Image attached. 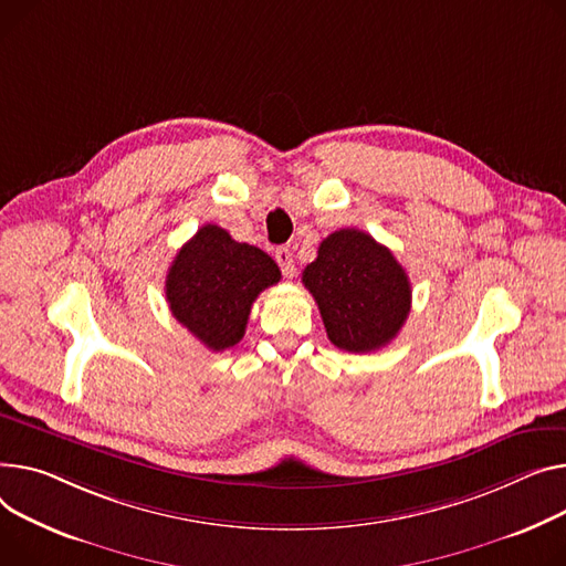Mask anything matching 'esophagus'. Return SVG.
Wrapping results in <instances>:
<instances>
[{"instance_id":"esophagus-1","label":"esophagus","mask_w":566,"mask_h":566,"mask_svg":"<svg viewBox=\"0 0 566 566\" xmlns=\"http://www.w3.org/2000/svg\"><path fill=\"white\" fill-rule=\"evenodd\" d=\"M275 261H277V266L282 269V273H284L286 277H293V273H295V261H293V252H291L289 248H277V250H275Z\"/></svg>"}]
</instances>
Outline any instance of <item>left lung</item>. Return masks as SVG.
<instances>
[{"label": "left lung", "instance_id": "left-lung-1", "mask_svg": "<svg viewBox=\"0 0 566 566\" xmlns=\"http://www.w3.org/2000/svg\"><path fill=\"white\" fill-rule=\"evenodd\" d=\"M327 338L348 353H373L402 329L411 284L389 248L361 230H338L318 245L303 271Z\"/></svg>", "mask_w": 566, "mask_h": 566}]
</instances>
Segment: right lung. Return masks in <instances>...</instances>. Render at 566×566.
I'll return each mask as SVG.
<instances>
[{"mask_svg":"<svg viewBox=\"0 0 566 566\" xmlns=\"http://www.w3.org/2000/svg\"><path fill=\"white\" fill-rule=\"evenodd\" d=\"M282 277L277 263L254 245L205 224L181 245L166 275L172 316L209 350L237 346L256 295Z\"/></svg>","mask_w":566,"mask_h":566,"instance_id":"obj_1","label":"right lung"}]
</instances>
